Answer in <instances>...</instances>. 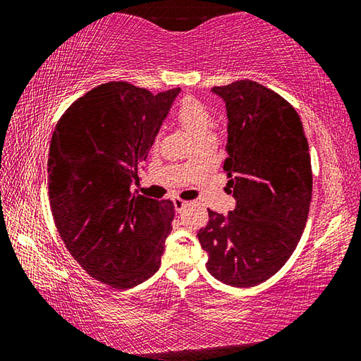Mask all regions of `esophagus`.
Returning a JSON list of instances; mask_svg holds the SVG:
<instances>
[{"label":"esophagus","mask_w":361,"mask_h":361,"mask_svg":"<svg viewBox=\"0 0 361 361\" xmlns=\"http://www.w3.org/2000/svg\"><path fill=\"white\" fill-rule=\"evenodd\" d=\"M173 204H175V207H176V212L181 213V210L185 209V207H186L189 202H186V200H183V199H178V197H176V199L173 200Z\"/></svg>","instance_id":"1"}]
</instances>
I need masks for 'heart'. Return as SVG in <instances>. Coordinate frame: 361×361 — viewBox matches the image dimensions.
I'll use <instances>...</instances> for the list:
<instances>
[{"label":"heart","mask_w":361,"mask_h":361,"mask_svg":"<svg viewBox=\"0 0 361 361\" xmlns=\"http://www.w3.org/2000/svg\"><path fill=\"white\" fill-rule=\"evenodd\" d=\"M176 122L181 126L195 145L213 142V114L209 108L194 99L183 100L175 113ZM189 164V162H186Z\"/></svg>","instance_id":"obj_1"}]
</instances>
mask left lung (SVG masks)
Wrapping results in <instances>:
<instances>
[{
	"mask_svg": "<svg viewBox=\"0 0 361 361\" xmlns=\"http://www.w3.org/2000/svg\"><path fill=\"white\" fill-rule=\"evenodd\" d=\"M212 92L228 116L226 191L235 209L209 210L197 237L213 277L250 288L279 272L301 239L312 199L309 143L296 109L264 85L240 79Z\"/></svg>",
	"mask_w": 361,
	"mask_h": 361,
	"instance_id": "left-lung-1",
	"label": "left lung"
}]
</instances>
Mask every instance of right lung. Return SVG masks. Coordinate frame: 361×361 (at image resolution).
<instances>
[{"label": "right lung", "mask_w": 361, "mask_h": 361, "mask_svg": "<svg viewBox=\"0 0 361 361\" xmlns=\"http://www.w3.org/2000/svg\"><path fill=\"white\" fill-rule=\"evenodd\" d=\"M180 92L102 84L52 133L47 188L57 231L84 271L113 288L143 283L161 266L175 205L130 188Z\"/></svg>", "instance_id": "obj_1"}]
</instances>
